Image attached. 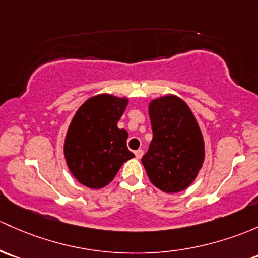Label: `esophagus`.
I'll return each instance as SVG.
<instances>
[{"label": "esophagus", "mask_w": 258, "mask_h": 258, "mask_svg": "<svg viewBox=\"0 0 258 258\" xmlns=\"http://www.w3.org/2000/svg\"><path fill=\"white\" fill-rule=\"evenodd\" d=\"M135 156H136L137 159H141V158H142V156H143V151L142 150L135 151Z\"/></svg>", "instance_id": "esophagus-1"}]
</instances>
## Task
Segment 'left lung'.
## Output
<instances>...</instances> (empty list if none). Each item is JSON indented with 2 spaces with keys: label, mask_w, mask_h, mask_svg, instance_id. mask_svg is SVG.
Wrapping results in <instances>:
<instances>
[{
  "label": "left lung",
  "mask_w": 258,
  "mask_h": 258,
  "mask_svg": "<svg viewBox=\"0 0 258 258\" xmlns=\"http://www.w3.org/2000/svg\"><path fill=\"white\" fill-rule=\"evenodd\" d=\"M153 138L142 164L151 183L165 193L188 188L204 162V141L188 105L168 95L150 104Z\"/></svg>",
  "instance_id": "obj_1"
}]
</instances>
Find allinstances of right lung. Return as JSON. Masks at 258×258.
I'll return each mask as SVG.
<instances>
[{"label": "right lung", "mask_w": 258, "mask_h": 258, "mask_svg": "<svg viewBox=\"0 0 258 258\" xmlns=\"http://www.w3.org/2000/svg\"><path fill=\"white\" fill-rule=\"evenodd\" d=\"M127 99L97 95L81 105L67 137L64 154L70 172L83 185L100 189L107 185L124 162L134 158L126 145V130L117 122Z\"/></svg>", "instance_id": "obj_1"}]
</instances>
